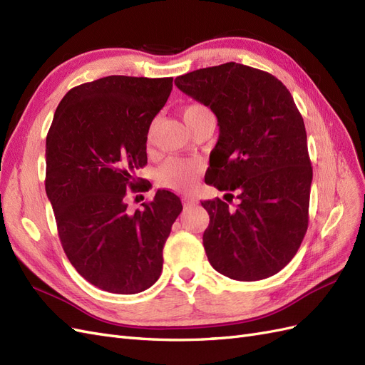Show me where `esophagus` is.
Segmentation results:
<instances>
[{
	"mask_svg": "<svg viewBox=\"0 0 365 365\" xmlns=\"http://www.w3.org/2000/svg\"><path fill=\"white\" fill-rule=\"evenodd\" d=\"M182 204H184L185 207H190V205L197 204V200H196V197H193V196H184V197H182Z\"/></svg>",
	"mask_w": 365,
	"mask_h": 365,
	"instance_id": "esophagus-1",
	"label": "esophagus"
}]
</instances>
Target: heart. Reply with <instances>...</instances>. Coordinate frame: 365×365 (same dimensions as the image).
<instances>
[{
    "label": "heart",
    "instance_id": "1",
    "mask_svg": "<svg viewBox=\"0 0 365 365\" xmlns=\"http://www.w3.org/2000/svg\"><path fill=\"white\" fill-rule=\"evenodd\" d=\"M210 114L208 109L200 103H190L182 109V118L189 129H192L202 117ZM152 130L148 137L150 138ZM201 172V165L196 161L170 158L165 161L157 172V178L161 185L173 190H187L195 182L196 176Z\"/></svg>",
    "mask_w": 365,
    "mask_h": 365
}]
</instances>
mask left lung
<instances>
[{
    "instance_id": "1",
    "label": "left lung",
    "mask_w": 365,
    "mask_h": 365,
    "mask_svg": "<svg viewBox=\"0 0 365 365\" xmlns=\"http://www.w3.org/2000/svg\"><path fill=\"white\" fill-rule=\"evenodd\" d=\"M175 85L217 118L205 181L227 193L201 202L210 216L208 262L233 280L271 277L307 230L312 168L303 117L277 77L242 63L187 73Z\"/></svg>"
}]
</instances>
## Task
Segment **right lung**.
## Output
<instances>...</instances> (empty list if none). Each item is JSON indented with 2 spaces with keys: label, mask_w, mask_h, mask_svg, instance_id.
<instances>
[{
  "label": "right lung",
  "mask_w": 365,
  "mask_h": 365,
  "mask_svg": "<svg viewBox=\"0 0 365 365\" xmlns=\"http://www.w3.org/2000/svg\"><path fill=\"white\" fill-rule=\"evenodd\" d=\"M173 77L108 76L74 86L53 117L46 192L62 248L76 271L103 291L137 294L155 283L180 197L158 190L130 213L126 190L148 163V132ZM137 192V190H135Z\"/></svg>",
  "instance_id": "right-lung-1"
}]
</instances>
